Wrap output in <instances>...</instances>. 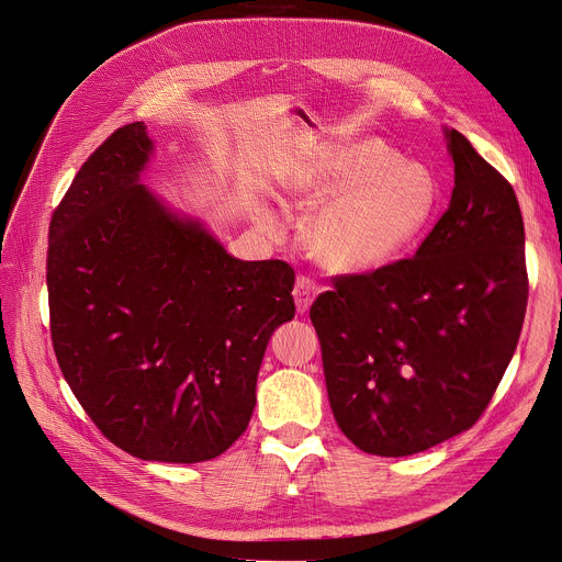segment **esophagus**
<instances>
[{
    "label": "esophagus",
    "mask_w": 562,
    "mask_h": 562,
    "mask_svg": "<svg viewBox=\"0 0 562 562\" xmlns=\"http://www.w3.org/2000/svg\"><path fill=\"white\" fill-rule=\"evenodd\" d=\"M318 291H321V286H318L312 278L297 276L295 286H293V297H295V307H297L300 314H307V312H310L312 302L316 300Z\"/></svg>",
    "instance_id": "esophagus-1"
}]
</instances>
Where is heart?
Instances as JSON below:
<instances>
[{"label": "heart", "mask_w": 562, "mask_h": 562, "mask_svg": "<svg viewBox=\"0 0 562 562\" xmlns=\"http://www.w3.org/2000/svg\"><path fill=\"white\" fill-rule=\"evenodd\" d=\"M310 203H327L312 228L318 260L340 273L396 262L435 222L441 190L428 168L401 161L379 140L334 147L291 183Z\"/></svg>", "instance_id": "b5f03b06"}]
</instances>
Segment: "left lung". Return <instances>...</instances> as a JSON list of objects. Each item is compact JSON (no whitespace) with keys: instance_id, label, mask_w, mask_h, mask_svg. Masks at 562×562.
Listing matches in <instances>:
<instances>
[{"instance_id":"obj_1","label":"left lung","mask_w":562,"mask_h":562,"mask_svg":"<svg viewBox=\"0 0 562 562\" xmlns=\"http://www.w3.org/2000/svg\"><path fill=\"white\" fill-rule=\"evenodd\" d=\"M443 134L454 188L415 258L334 278L310 312L334 419L370 454H415L469 430L525 323L518 196L464 134Z\"/></svg>"}]
</instances>
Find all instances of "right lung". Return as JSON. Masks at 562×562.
Returning a JSON list of instances; mask_svg holds the SVG:
<instances>
[{
	"label": "right lung",
	"instance_id": "1",
	"mask_svg": "<svg viewBox=\"0 0 562 562\" xmlns=\"http://www.w3.org/2000/svg\"><path fill=\"white\" fill-rule=\"evenodd\" d=\"M151 145L119 127L82 164L48 226L58 366L112 443L194 464L246 430L271 334L295 316L293 269L244 262L140 183Z\"/></svg>",
	"mask_w": 562,
	"mask_h": 562
}]
</instances>
